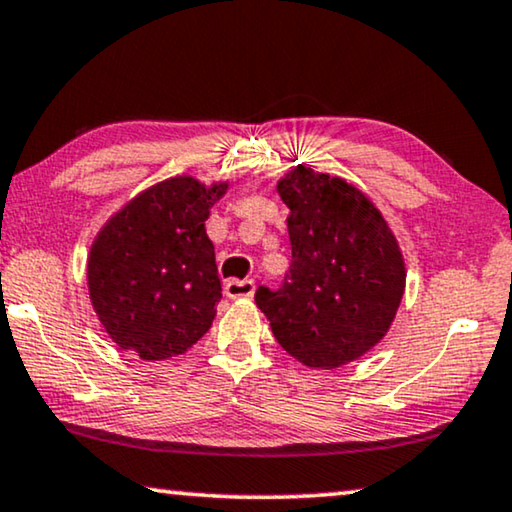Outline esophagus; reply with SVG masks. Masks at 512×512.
Returning a JSON list of instances; mask_svg holds the SVG:
<instances>
[{"mask_svg": "<svg viewBox=\"0 0 512 512\" xmlns=\"http://www.w3.org/2000/svg\"><path fill=\"white\" fill-rule=\"evenodd\" d=\"M225 294L229 299H250L255 294V283L250 278L246 280H227L225 283Z\"/></svg>", "mask_w": 512, "mask_h": 512, "instance_id": "1", "label": "esophagus"}]
</instances>
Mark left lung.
Instances as JSON below:
<instances>
[{"label": "left lung", "mask_w": 512, "mask_h": 512, "mask_svg": "<svg viewBox=\"0 0 512 512\" xmlns=\"http://www.w3.org/2000/svg\"><path fill=\"white\" fill-rule=\"evenodd\" d=\"M276 190L285 206L292 264L255 304L301 364L336 369L369 352L399 311L406 262L383 213L355 185L297 164Z\"/></svg>", "instance_id": "8db88e82"}]
</instances>
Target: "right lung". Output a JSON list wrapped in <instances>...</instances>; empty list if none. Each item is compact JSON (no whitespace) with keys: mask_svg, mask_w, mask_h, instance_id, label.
Segmentation results:
<instances>
[{"mask_svg":"<svg viewBox=\"0 0 512 512\" xmlns=\"http://www.w3.org/2000/svg\"><path fill=\"white\" fill-rule=\"evenodd\" d=\"M229 183L174 176L106 220L88 255V290L120 350L141 359L183 355L213 325L222 287L204 222Z\"/></svg>","mask_w":512,"mask_h":512,"instance_id":"1","label":"right lung"}]
</instances>
